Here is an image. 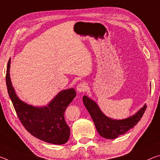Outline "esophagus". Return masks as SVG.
I'll list each match as a JSON object with an SVG mask.
<instances>
[{
    "instance_id": "1",
    "label": "esophagus",
    "mask_w": 160,
    "mask_h": 160,
    "mask_svg": "<svg viewBox=\"0 0 160 160\" xmlns=\"http://www.w3.org/2000/svg\"><path fill=\"white\" fill-rule=\"evenodd\" d=\"M87 88H88V87H87V85L85 82H80L77 85V91L80 93L85 92L87 90Z\"/></svg>"
}]
</instances>
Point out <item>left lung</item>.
Listing matches in <instances>:
<instances>
[{
    "label": "left lung",
    "mask_w": 160,
    "mask_h": 160,
    "mask_svg": "<svg viewBox=\"0 0 160 160\" xmlns=\"http://www.w3.org/2000/svg\"><path fill=\"white\" fill-rule=\"evenodd\" d=\"M83 103L88 109L95 125L97 131L102 137L107 139H114L118 135L125 133L139 122L144 114L147 106L145 104L138 112L123 120H113L107 117L102 112L97 104L88 97H83Z\"/></svg>",
    "instance_id": "1"
}]
</instances>
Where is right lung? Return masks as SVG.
Listing matches in <instances>:
<instances>
[{"instance_id":"right-lung-1","label":"right lung","mask_w":160,"mask_h":160,"mask_svg":"<svg viewBox=\"0 0 160 160\" xmlns=\"http://www.w3.org/2000/svg\"><path fill=\"white\" fill-rule=\"evenodd\" d=\"M10 58L6 70V85L18 117L25 128L37 138L48 143L62 145L70 137V128L64 118V112L76 92L74 89L63 90L54 97L47 107H34L18 98L10 78Z\"/></svg>"}]
</instances>
